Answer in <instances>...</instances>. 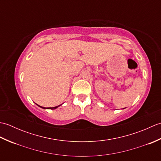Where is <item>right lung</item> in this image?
I'll return each instance as SVG.
<instances>
[{"mask_svg": "<svg viewBox=\"0 0 161 161\" xmlns=\"http://www.w3.org/2000/svg\"><path fill=\"white\" fill-rule=\"evenodd\" d=\"M38 105V104H37ZM39 106V105H38ZM59 106H61V105H59V106H57V107H49V108H46V107H40V106H39V107H42V108H48V109H55V108H57V107H59Z\"/></svg>", "mask_w": 161, "mask_h": 161, "instance_id": "right-lung-1", "label": "right lung"}]
</instances>
